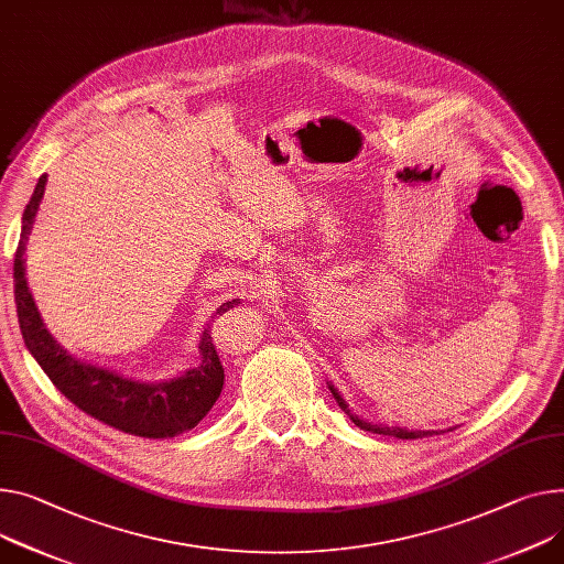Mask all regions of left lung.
Returning <instances> with one entry per match:
<instances>
[{"mask_svg": "<svg viewBox=\"0 0 564 564\" xmlns=\"http://www.w3.org/2000/svg\"><path fill=\"white\" fill-rule=\"evenodd\" d=\"M329 391H332V395H334V400H336V404L350 415V420L357 424V426H361V429H366V431H372V433H386V436H395V438H404V441H411V438H424V436H433V433H436L438 436V431H409V429H400V426H393V429H388V426H377V424H370V422H366V420H361V417H357V415H352L350 413V409H348V404H345V400L336 393V388L334 386H329ZM452 431V429H449Z\"/></svg>", "mask_w": 564, "mask_h": 564, "instance_id": "left-lung-1", "label": "left lung"}]
</instances>
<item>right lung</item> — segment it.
Masks as SVG:
<instances>
[{
	"instance_id": "1",
	"label": "right lung",
	"mask_w": 564,
	"mask_h": 564,
	"mask_svg": "<svg viewBox=\"0 0 564 564\" xmlns=\"http://www.w3.org/2000/svg\"><path fill=\"white\" fill-rule=\"evenodd\" d=\"M45 185L47 176H40L22 214V235L13 267L18 321L29 352L74 406L108 426L153 441L173 438L194 429L219 400L226 379L212 338V327L203 332L200 364L196 368L171 381L140 383L69 357L42 325L24 278V250ZM232 305H237V300L224 302L214 316L226 314Z\"/></svg>"
}]
</instances>
